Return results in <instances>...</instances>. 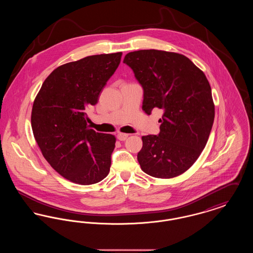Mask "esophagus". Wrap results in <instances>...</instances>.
<instances>
[{
	"instance_id": "obj_1",
	"label": "esophagus",
	"mask_w": 253,
	"mask_h": 253,
	"mask_svg": "<svg viewBox=\"0 0 253 253\" xmlns=\"http://www.w3.org/2000/svg\"><path fill=\"white\" fill-rule=\"evenodd\" d=\"M127 137H128V133H123V132L118 133V139H120L121 141H124Z\"/></svg>"
}]
</instances>
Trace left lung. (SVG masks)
<instances>
[{
    "instance_id": "left-lung-1",
    "label": "left lung",
    "mask_w": 253,
    "mask_h": 253,
    "mask_svg": "<svg viewBox=\"0 0 253 253\" xmlns=\"http://www.w3.org/2000/svg\"><path fill=\"white\" fill-rule=\"evenodd\" d=\"M123 62L143 88L145 113L162 112L158 135L142 136L137 154L141 169L157 178L178 176L197 160L212 128L214 104L209 81L178 53L138 50L128 53Z\"/></svg>"
}]
</instances>
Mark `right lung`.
<instances>
[{
    "label": "right lung",
    "instance_id": "add662e5",
    "mask_svg": "<svg viewBox=\"0 0 253 253\" xmlns=\"http://www.w3.org/2000/svg\"><path fill=\"white\" fill-rule=\"evenodd\" d=\"M122 53L100 54L56 68L33 103L31 126L46 161L68 180L91 185L104 179L116 137L87 125L86 111L120 65Z\"/></svg>",
    "mask_w": 253,
    "mask_h": 253
}]
</instances>
